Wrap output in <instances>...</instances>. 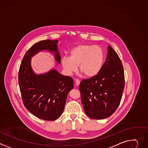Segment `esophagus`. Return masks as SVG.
<instances>
[{
	"label": "esophagus",
	"mask_w": 148,
	"mask_h": 148,
	"mask_svg": "<svg viewBox=\"0 0 148 148\" xmlns=\"http://www.w3.org/2000/svg\"><path fill=\"white\" fill-rule=\"evenodd\" d=\"M80 83V82L79 80L78 79H75V86H78L79 84Z\"/></svg>",
	"instance_id": "1"
}]
</instances>
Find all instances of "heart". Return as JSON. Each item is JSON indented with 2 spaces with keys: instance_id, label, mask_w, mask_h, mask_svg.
I'll list each match as a JSON object with an SVG mask.
<instances>
[{
  "instance_id": "1",
  "label": "heart",
  "mask_w": 148,
  "mask_h": 148,
  "mask_svg": "<svg viewBox=\"0 0 148 148\" xmlns=\"http://www.w3.org/2000/svg\"><path fill=\"white\" fill-rule=\"evenodd\" d=\"M104 59V53L101 47L80 44L73 48L69 57H62L61 62L64 71L68 75L75 73L78 66L80 72L86 77L92 78L101 71Z\"/></svg>"
}]
</instances>
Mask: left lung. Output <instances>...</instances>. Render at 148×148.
Segmentation results:
<instances>
[{
	"instance_id": "8db88e82",
	"label": "left lung",
	"mask_w": 148,
	"mask_h": 148,
	"mask_svg": "<svg viewBox=\"0 0 148 148\" xmlns=\"http://www.w3.org/2000/svg\"><path fill=\"white\" fill-rule=\"evenodd\" d=\"M125 87L124 70L119 57L110 45L100 73L79 85L86 114L92 119H104L117 109Z\"/></svg>"
}]
</instances>
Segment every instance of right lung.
<instances>
[{
	"instance_id": "add662e5",
	"label": "right lung",
	"mask_w": 148,
	"mask_h": 148,
	"mask_svg": "<svg viewBox=\"0 0 148 148\" xmlns=\"http://www.w3.org/2000/svg\"><path fill=\"white\" fill-rule=\"evenodd\" d=\"M57 40H44L35 44L26 52L20 66L18 82L24 106L37 117L55 120L62 113L67 95L74 87L71 77L61 74L52 69L37 74L31 66V58L41 51L53 53L58 64L61 56Z\"/></svg>"
}]
</instances>
